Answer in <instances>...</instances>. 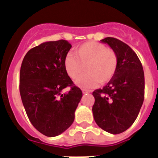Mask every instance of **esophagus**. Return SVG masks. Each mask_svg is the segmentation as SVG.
<instances>
[{"mask_svg":"<svg viewBox=\"0 0 158 158\" xmlns=\"http://www.w3.org/2000/svg\"><path fill=\"white\" fill-rule=\"evenodd\" d=\"M82 93H89V90L82 89Z\"/></svg>","mask_w":158,"mask_h":158,"instance_id":"esophagus-1","label":"esophagus"}]
</instances>
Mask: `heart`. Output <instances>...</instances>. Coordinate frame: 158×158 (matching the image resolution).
I'll list each match as a JSON object with an SVG mask.
<instances>
[{
	"instance_id": "heart-1",
	"label": "heart",
	"mask_w": 158,
	"mask_h": 158,
	"mask_svg": "<svg viewBox=\"0 0 158 158\" xmlns=\"http://www.w3.org/2000/svg\"><path fill=\"white\" fill-rule=\"evenodd\" d=\"M76 56L69 54L65 59V68L73 80L80 79L85 71L88 73L79 81L83 88L109 82L114 76L118 67L117 54L98 42H86L78 47Z\"/></svg>"
}]
</instances>
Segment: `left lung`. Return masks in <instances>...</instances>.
<instances>
[{
    "label": "left lung",
    "instance_id": "obj_1",
    "mask_svg": "<svg viewBox=\"0 0 158 158\" xmlns=\"http://www.w3.org/2000/svg\"><path fill=\"white\" fill-rule=\"evenodd\" d=\"M108 44L118 56L114 76L102 89L93 93V117L96 124L106 132L118 134L134 123L144 99V73L137 54L124 42L107 37Z\"/></svg>",
    "mask_w": 158,
    "mask_h": 158
}]
</instances>
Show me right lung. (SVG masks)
<instances>
[{
    "mask_svg": "<svg viewBox=\"0 0 158 158\" xmlns=\"http://www.w3.org/2000/svg\"><path fill=\"white\" fill-rule=\"evenodd\" d=\"M71 47L65 40L44 42L29 50L21 63L19 89L24 110L35 129L47 137L59 135L73 124L82 96L65 68ZM68 86L70 91L62 94Z\"/></svg>",
    "mask_w": 158,
    "mask_h": 158,
    "instance_id": "right-lung-1",
    "label": "right lung"
}]
</instances>
